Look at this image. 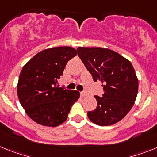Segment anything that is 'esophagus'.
<instances>
[{"instance_id":"34e87169","label":"esophagus","mask_w":157,"mask_h":157,"mask_svg":"<svg viewBox=\"0 0 157 157\" xmlns=\"http://www.w3.org/2000/svg\"><path fill=\"white\" fill-rule=\"evenodd\" d=\"M87 95H88V93H86V92H81V96L82 97H86Z\"/></svg>"}]
</instances>
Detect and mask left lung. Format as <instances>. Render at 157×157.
Returning <instances> with one entry per match:
<instances>
[{"label":"left lung","instance_id":"8db88e82","mask_svg":"<svg viewBox=\"0 0 157 157\" xmlns=\"http://www.w3.org/2000/svg\"><path fill=\"white\" fill-rule=\"evenodd\" d=\"M79 57L93 81H101L103 97L95 96L97 107L88 112L92 122L109 126L119 122L131 110L138 93V79L129 60L118 52L100 47H78Z\"/></svg>","mask_w":157,"mask_h":157}]
</instances>
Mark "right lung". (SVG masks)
Returning <instances> with one entry per match:
<instances>
[{"label":"right lung","instance_id":"right-lung-1","mask_svg":"<svg viewBox=\"0 0 157 157\" xmlns=\"http://www.w3.org/2000/svg\"><path fill=\"white\" fill-rule=\"evenodd\" d=\"M76 54L72 47H54L38 52L24 65L17 87V96L26 114L36 123L56 127L68 118L80 93L56 85L67 62Z\"/></svg>","mask_w":157,"mask_h":157}]
</instances>
